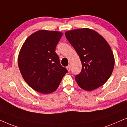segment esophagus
Wrapping results in <instances>:
<instances>
[{
  "label": "esophagus",
  "instance_id": "1",
  "mask_svg": "<svg viewBox=\"0 0 127 127\" xmlns=\"http://www.w3.org/2000/svg\"><path fill=\"white\" fill-rule=\"evenodd\" d=\"M66 68H67V70H68V71L70 72V70H71V66H70V65H68V66H67V67H66Z\"/></svg>",
  "mask_w": 127,
  "mask_h": 127
}]
</instances>
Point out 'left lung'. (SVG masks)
<instances>
[{
	"mask_svg": "<svg viewBox=\"0 0 127 127\" xmlns=\"http://www.w3.org/2000/svg\"><path fill=\"white\" fill-rule=\"evenodd\" d=\"M65 35L82 63V70L75 77L79 87L91 91L105 84L114 67V55L105 39L87 28L70 30Z\"/></svg>",
	"mask_w": 127,
	"mask_h": 127,
	"instance_id": "8db88e82",
	"label": "left lung"
}]
</instances>
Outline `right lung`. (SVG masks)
<instances>
[{
	"label": "right lung",
	"mask_w": 127,
	"mask_h": 127,
	"mask_svg": "<svg viewBox=\"0 0 127 127\" xmlns=\"http://www.w3.org/2000/svg\"><path fill=\"white\" fill-rule=\"evenodd\" d=\"M59 31L39 30L28 37L20 49L18 65L24 79L33 90L53 92L68 72L60 64L56 47L62 36Z\"/></svg>",
	"instance_id": "1"
}]
</instances>
